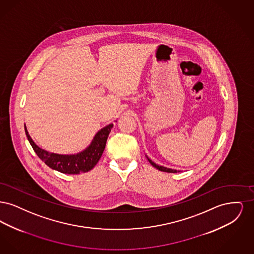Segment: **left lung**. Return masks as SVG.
Instances as JSON below:
<instances>
[{
  "label": "left lung",
  "mask_w": 254,
  "mask_h": 254,
  "mask_svg": "<svg viewBox=\"0 0 254 254\" xmlns=\"http://www.w3.org/2000/svg\"><path fill=\"white\" fill-rule=\"evenodd\" d=\"M147 158V160H148V162L154 167V168H156V169H159V170H161V171H165V172H171V173H177V172H179L178 170H176V169H168V168H165V167H162V166H158L156 165L154 162H152L150 159L148 157Z\"/></svg>",
  "instance_id": "1"
}]
</instances>
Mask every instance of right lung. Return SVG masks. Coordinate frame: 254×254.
<instances>
[{
  "instance_id": "right-lung-1",
  "label": "right lung",
  "mask_w": 254,
  "mask_h": 254,
  "mask_svg": "<svg viewBox=\"0 0 254 254\" xmlns=\"http://www.w3.org/2000/svg\"><path fill=\"white\" fill-rule=\"evenodd\" d=\"M113 124L102 128L97 133L90 145L84 151L74 154V155H61L56 153H51L45 149L40 148L33 142L31 137L27 132V129L24 125V130L26 137L36 152L38 157L40 158L50 169H55L62 173L66 174H79L82 172L89 171L96 166L98 161L102 156L104 149L106 147V143L111 131Z\"/></svg>"
}]
</instances>
